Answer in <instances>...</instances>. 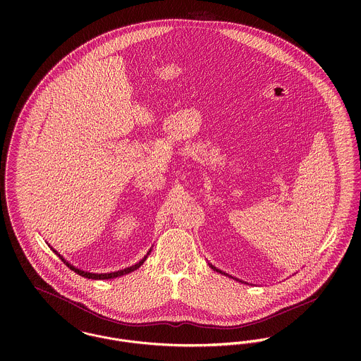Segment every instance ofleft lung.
I'll use <instances>...</instances> for the list:
<instances>
[{
  "label": "left lung",
  "mask_w": 361,
  "mask_h": 361,
  "mask_svg": "<svg viewBox=\"0 0 361 361\" xmlns=\"http://www.w3.org/2000/svg\"><path fill=\"white\" fill-rule=\"evenodd\" d=\"M211 267H212V265H211ZM212 268H214V269H215V271H218V272H221V274H222V271H219V269H216V268H215V267H212ZM224 275H225V274H224Z\"/></svg>",
  "instance_id": "left-lung-1"
}]
</instances>
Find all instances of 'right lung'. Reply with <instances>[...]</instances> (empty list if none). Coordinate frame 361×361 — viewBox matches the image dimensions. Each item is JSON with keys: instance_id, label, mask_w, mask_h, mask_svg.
<instances>
[{"instance_id": "right-lung-1", "label": "right lung", "mask_w": 361, "mask_h": 361, "mask_svg": "<svg viewBox=\"0 0 361 361\" xmlns=\"http://www.w3.org/2000/svg\"><path fill=\"white\" fill-rule=\"evenodd\" d=\"M58 257L61 258L72 271H75L76 274H79L80 276H85V278H89V279H112V278H116V276H122V275H126V274H129V272H132V271H135V269H137L145 261H146V258L147 256L150 255V252L147 253V256H145V258L142 259V261H139L137 264H135V265H132V267H129V268H125V269H121V271H116V272H109V274H92V272H86V271H82V269H78V268H75L73 265H71L66 259H63L62 256H59L55 250H52Z\"/></svg>"}]
</instances>
